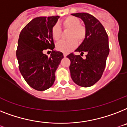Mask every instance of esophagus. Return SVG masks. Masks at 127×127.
Wrapping results in <instances>:
<instances>
[{
    "label": "esophagus",
    "mask_w": 127,
    "mask_h": 127,
    "mask_svg": "<svg viewBox=\"0 0 127 127\" xmlns=\"http://www.w3.org/2000/svg\"><path fill=\"white\" fill-rule=\"evenodd\" d=\"M63 55H64V57H66L67 56V54H66V53H63Z\"/></svg>",
    "instance_id": "1"
}]
</instances>
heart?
I'll use <instances>...</instances> for the list:
<instances>
[{
	"mask_svg": "<svg viewBox=\"0 0 127 127\" xmlns=\"http://www.w3.org/2000/svg\"><path fill=\"white\" fill-rule=\"evenodd\" d=\"M61 25L64 29L69 30L68 38L69 40L61 41L56 45L57 51L64 53H68L75 49L78 45V41L82 42L87 36L86 28L81 25V21L78 17L68 16L62 21ZM51 34L53 39L59 41L61 38L62 31L57 24L54 25L51 29Z\"/></svg>",
	"mask_w": 127,
	"mask_h": 127,
	"instance_id": "1",
	"label": "heart"
}]
</instances>
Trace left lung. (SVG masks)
Returning a JSON list of instances; mask_svg holds the SVG:
<instances>
[{"mask_svg": "<svg viewBox=\"0 0 127 127\" xmlns=\"http://www.w3.org/2000/svg\"><path fill=\"white\" fill-rule=\"evenodd\" d=\"M72 15L83 21L87 36L75 51L81 52L80 55L71 53L66 57L71 62V78L81 87H91L100 79L104 70L110 52L108 36L102 25L93 15L83 12ZM84 52L87 53L85 60L81 57Z\"/></svg>", "mask_w": 127, "mask_h": 127, "instance_id": "left-lung-1", "label": "left lung"}]
</instances>
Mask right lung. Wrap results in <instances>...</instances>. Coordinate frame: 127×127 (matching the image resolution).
Returning <instances> with one entry per match:
<instances>
[{
	"label": "right lung",
	"mask_w": 127,
	"mask_h": 127,
	"mask_svg": "<svg viewBox=\"0 0 127 127\" xmlns=\"http://www.w3.org/2000/svg\"><path fill=\"white\" fill-rule=\"evenodd\" d=\"M59 16L38 17L30 21L21 31L16 51L19 68L27 83L37 91H45L53 85L55 71L64 58L54 50L51 29ZM52 50L50 57L43 50Z\"/></svg>",
	"instance_id": "add662e5"
}]
</instances>
